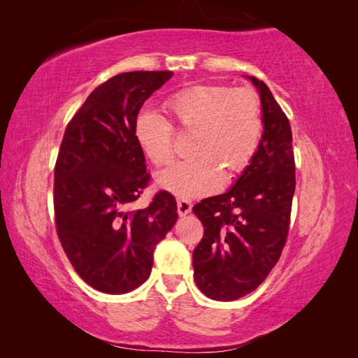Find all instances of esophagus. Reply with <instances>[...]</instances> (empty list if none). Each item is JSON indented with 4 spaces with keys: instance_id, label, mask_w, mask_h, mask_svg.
Masks as SVG:
<instances>
[{
    "instance_id": "esophagus-1",
    "label": "esophagus",
    "mask_w": 358,
    "mask_h": 358,
    "mask_svg": "<svg viewBox=\"0 0 358 358\" xmlns=\"http://www.w3.org/2000/svg\"><path fill=\"white\" fill-rule=\"evenodd\" d=\"M177 209H178L180 217H185V215L189 214V212L192 210V203L189 201V200H178Z\"/></svg>"
}]
</instances>
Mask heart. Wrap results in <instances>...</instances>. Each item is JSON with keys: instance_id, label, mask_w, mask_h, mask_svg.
Returning a JSON list of instances; mask_svg holds the SVG:
<instances>
[{"instance_id": "obj_1", "label": "heart", "mask_w": 358, "mask_h": 358, "mask_svg": "<svg viewBox=\"0 0 358 358\" xmlns=\"http://www.w3.org/2000/svg\"><path fill=\"white\" fill-rule=\"evenodd\" d=\"M164 109L178 129L194 132L191 154L158 172L157 185L177 196L208 195L222 186L224 172L235 177L248 169L263 135L262 104L250 89L199 85L175 94ZM134 138L155 166L173 155V127L154 110H141L134 123Z\"/></svg>"}]
</instances>
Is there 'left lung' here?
<instances>
[{
    "label": "left lung",
    "mask_w": 358,
    "mask_h": 358,
    "mask_svg": "<svg viewBox=\"0 0 358 358\" xmlns=\"http://www.w3.org/2000/svg\"><path fill=\"white\" fill-rule=\"evenodd\" d=\"M249 80L262 100L260 146L229 191L192 208L204 227L192 255L194 278L218 301L241 299L269 275L285 248L295 192L291 124L269 87Z\"/></svg>",
    "instance_id": "left-lung-1"
}]
</instances>
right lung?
Instances as JSON below:
<instances>
[{"label":"right lung","instance_id":"right-lung-1","mask_svg":"<svg viewBox=\"0 0 358 358\" xmlns=\"http://www.w3.org/2000/svg\"><path fill=\"white\" fill-rule=\"evenodd\" d=\"M169 71L124 72L98 86L69 121L53 183L58 238L78 275L96 291L126 294L150 275L154 250L178 218L177 201L159 191L132 210L150 175L134 123Z\"/></svg>","mask_w":358,"mask_h":358}]
</instances>
